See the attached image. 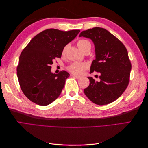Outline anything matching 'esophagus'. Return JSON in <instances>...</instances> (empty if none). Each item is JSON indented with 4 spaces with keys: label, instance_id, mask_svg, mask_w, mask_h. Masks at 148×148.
<instances>
[{
    "label": "esophagus",
    "instance_id": "esophagus-1",
    "mask_svg": "<svg viewBox=\"0 0 148 148\" xmlns=\"http://www.w3.org/2000/svg\"><path fill=\"white\" fill-rule=\"evenodd\" d=\"M71 76H72L73 77H74L75 78H77V79H79V78H81V77H79V76H77V75H72Z\"/></svg>",
    "mask_w": 148,
    "mask_h": 148
}]
</instances>
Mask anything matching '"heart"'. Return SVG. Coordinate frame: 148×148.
<instances>
[{
  "instance_id": "obj_1",
  "label": "heart",
  "mask_w": 148,
  "mask_h": 148,
  "mask_svg": "<svg viewBox=\"0 0 148 148\" xmlns=\"http://www.w3.org/2000/svg\"><path fill=\"white\" fill-rule=\"evenodd\" d=\"M77 46L78 47L81 49L82 51H83L85 49H86L88 47H91V44L89 41L86 39H79L77 41ZM66 47L64 49L63 52L65 51ZM88 68V64L86 63H84V62H75L71 63L68 67H67V70H68L70 72L73 73L74 75H82L85 70H86Z\"/></svg>"
}]
</instances>
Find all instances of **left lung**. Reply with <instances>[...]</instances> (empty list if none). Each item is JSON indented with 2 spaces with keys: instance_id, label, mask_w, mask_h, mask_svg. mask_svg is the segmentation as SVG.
Masks as SVG:
<instances>
[{
  "instance_id": "obj_1",
  "label": "left lung",
  "mask_w": 148,
  "mask_h": 148,
  "mask_svg": "<svg viewBox=\"0 0 148 148\" xmlns=\"http://www.w3.org/2000/svg\"><path fill=\"white\" fill-rule=\"evenodd\" d=\"M79 37L91 39L95 46L96 59L91 64L90 73H101L100 81L88 77L89 85L84 89L88 99L97 105L115 101L127 89L132 64L123 44L106 29L95 27L83 31Z\"/></svg>"
}]
</instances>
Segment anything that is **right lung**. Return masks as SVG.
Returning a JSON list of instances; mask_svg holds the SVG:
<instances>
[{"label": "right lung", "mask_w": 148, "mask_h": 148, "mask_svg": "<svg viewBox=\"0 0 148 148\" xmlns=\"http://www.w3.org/2000/svg\"><path fill=\"white\" fill-rule=\"evenodd\" d=\"M80 32L47 29L31 40L21 52L17 66V77L26 97L40 106L51 104L59 96L70 74L65 70L56 74L51 65L60 58L64 47Z\"/></svg>", "instance_id": "obj_1"}]
</instances>
